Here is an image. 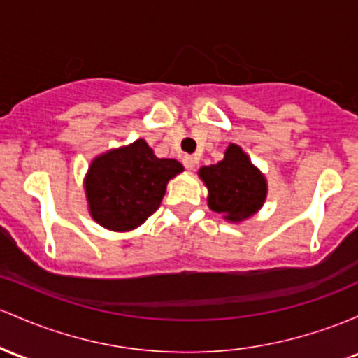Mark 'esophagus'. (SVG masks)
Listing matches in <instances>:
<instances>
[{"instance_id": "obj_1", "label": "esophagus", "mask_w": 358, "mask_h": 358, "mask_svg": "<svg viewBox=\"0 0 358 358\" xmlns=\"http://www.w3.org/2000/svg\"><path fill=\"white\" fill-rule=\"evenodd\" d=\"M183 164H185L187 170L192 171L197 166V158H195V156H185V158H183Z\"/></svg>"}]
</instances>
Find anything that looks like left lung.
<instances>
[{
    "label": "left lung",
    "mask_w": 358,
    "mask_h": 358,
    "mask_svg": "<svg viewBox=\"0 0 358 358\" xmlns=\"http://www.w3.org/2000/svg\"><path fill=\"white\" fill-rule=\"evenodd\" d=\"M199 176L209 192V209L227 222L239 224L253 217L268 195L265 175L251 163L243 148L233 143L219 163L200 168Z\"/></svg>",
    "instance_id": "left-lung-1"
}]
</instances>
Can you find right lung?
Listing matches in <instances>:
<instances>
[{
    "mask_svg": "<svg viewBox=\"0 0 358 358\" xmlns=\"http://www.w3.org/2000/svg\"><path fill=\"white\" fill-rule=\"evenodd\" d=\"M183 171L176 159L158 158L144 139L93 158L83 180L90 215L115 233L136 229L159 207L166 185Z\"/></svg>",
    "mask_w": 358,
    "mask_h": 358,
    "instance_id": "obj_1",
    "label": "right lung"
}]
</instances>
